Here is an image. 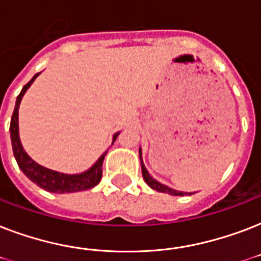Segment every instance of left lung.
I'll list each match as a JSON object with an SVG mask.
<instances>
[{
    "label": "left lung",
    "instance_id": "1",
    "mask_svg": "<svg viewBox=\"0 0 261 261\" xmlns=\"http://www.w3.org/2000/svg\"><path fill=\"white\" fill-rule=\"evenodd\" d=\"M139 159H141V168H142L143 180L146 181V184L150 187V188H153V190H155V191H159V192H165V194L174 195V196H182V195L187 194V192H181V191L172 190L171 187L164 186V184H161V182H159L157 180H154V178L151 177L150 174H149V172H147L146 167H145V164H143V161H142V149H141V147H139ZM188 195H191V194H188Z\"/></svg>",
    "mask_w": 261,
    "mask_h": 261
}]
</instances>
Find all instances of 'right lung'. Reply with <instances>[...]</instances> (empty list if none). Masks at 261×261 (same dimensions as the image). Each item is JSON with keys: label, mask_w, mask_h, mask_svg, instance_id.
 <instances>
[{"label": "right lung", "mask_w": 261, "mask_h": 261, "mask_svg": "<svg viewBox=\"0 0 261 261\" xmlns=\"http://www.w3.org/2000/svg\"><path fill=\"white\" fill-rule=\"evenodd\" d=\"M40 73L35 74L30 83L24 85V88L21 89L20 94L17 96V100H16V106H14L12 120H10V139H12L13 154L14 159H16V161L18 164V168L21 169L22 173L25 174L31 181H34L40 188L48 191V192L65 194V192H79V191L90 190L94 186H97L100 180H101L102 161H104L107 151L100 155V159L88 171L77 174H67L53 171V169H48V168L39 165L38 163H35L34 160L27 154V151L22 147L21 141H20V135H18V107H20L21 98L24 96V93L27 92V89L32 85V83L36 80V77ZM119 134H120V131L115 133L112 143L115 142V139H116V137Z\"/></svg>", "instance_id": "1"}]
</instances>
